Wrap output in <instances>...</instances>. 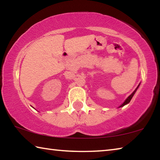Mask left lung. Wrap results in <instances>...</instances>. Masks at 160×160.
Wrapping results in <instances>:
<instances>
[{"mask_svg":"<svg viewBox=\"0 0 160 160\" xmlns=\"http://www.w3.org/2000/svg\"><path fill=\"white\" fill-rule=\"evenodd\" d=\"M139 85H138V86L137 87V88L136 89H135V90H134V92H132L131 94V95H130L128 97V98H127L126 99V101L125 102H124L123 103V104H121V106L120 107H123L124 106V105H126V104H128V103L130 102H131V99H132V97H133V95H134V94L135 93V92H136V90H138V87H139Z\"/></svg>","mask_w":160,"mask_h":160,"instance_id":"left-lung-1","label":"left lung"}]
</instances>
